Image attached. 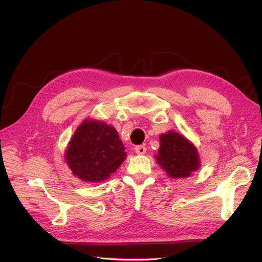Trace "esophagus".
Listing matches in <instances>:
<instances>
[{"label":"esophagus","mask_w":262,"mask_h":262,"mask_svg":"<svg viewBox=\"0 0 262 262\" xmlns=\"http://www.w3.org/2000/svg\"><path fill=\"white\" fill-rule=\"evenodd\" d=\"M146 152V147L144 145H139L136 147V153L139 155H143Z\"/></svg>","instance_id":"1"}]
</instances>
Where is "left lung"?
<instances>
[{"label":"left lung","mask_w":262,"mask_h":262,"mask_svg":"<svg viewBox=\"0 0 262 262\" xmlns=\"http://www.w3.org/2000/svg\"><path fill=\"white\" fill-rule=\"evenodd\" d=\"M157 163L171 178H187L200 167V157L195 146L184 136L168 131L160 137Z\"/></svg>","instance_id":"obj_1"}]
</instances>
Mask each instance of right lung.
I'll use <instances>...</instances> for the list:
<instances>
[{"instance_id":"obj_1","label":"right lung","mask_w":262,"mask_h":262,"mask_svg":"<svg viewBox=\"0 0 262 262\" xmlns=\"http://www.w3.org/2000/svg\"><path fill=\"white\" fill-rule=\"evenodd\" d=\"M125 156V147L114 126L87 119L71 139L66 162L77 178L99 182L120 167Z\"/></svg>"}]
</instances>
